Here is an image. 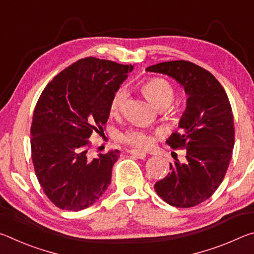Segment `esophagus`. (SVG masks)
<instances>
[{
	"label": "esophagus",
	"instance_id": "esophagus-1",
	"mask_svg": "<svg viewBox=\"0 0 254 254\" xmlns=\"http://www.w3.org/2000/svg\"><path fill=\"white\" fill-rule=\"evenodd\" d=\"M130 154H132V156L136 159H145V157H147V153L139 151V150H131Z\"/></svg>",
	"mask_w": 254,
	"mask_h": 254
}]
</instances>
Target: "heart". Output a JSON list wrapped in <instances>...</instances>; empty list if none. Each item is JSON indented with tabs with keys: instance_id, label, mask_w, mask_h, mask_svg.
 <instances>
[{
	"instance_id": "b5f03b06",
	"label": "heart",
	"mask_w": 254,
	"mask_h": 254,
	"mask_svg": "<svg viewBox=\"0 0 254 254\" xmlns=\"http://www.w3.org/2000/svg\"><path fill=\"white\" fill-rule=\"evenodd\" d=\"M142 91L153 105L159 110L169 107L175 98V91L168 81L162 78H151L145 81ZM128 98V91L126 86H121L114 92L111 98L110 111L112 114H119L124 110ZM123 143L130 144L137 149H147L152 143V136L149 132L141 128H131L123 132L119 136Z\"/></svg>"
}]
</instances>
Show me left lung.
Masks as SVG:
<instances>
[{
    "instance_id": "left-lung-1",
    "label": "left lung",
    "mask_w": 254,
    "mask_h": 254,
    "mask_svg": "<svg viewBox=\"0 0 254 254\" xmlns=\"http://www.w3.org/2000/svg\"><path fill=\"white\" fill-rule=\"evenodd\" d=\"M147 71L173 77L187 94L178 127L167 140L173 149H186V162L170 163L171 173L154 185L161 198L175 207L203 203L224 179L234 147V121L224 88L204 68L186 60L160 63Z\"/></svg>"
}]
</instances>
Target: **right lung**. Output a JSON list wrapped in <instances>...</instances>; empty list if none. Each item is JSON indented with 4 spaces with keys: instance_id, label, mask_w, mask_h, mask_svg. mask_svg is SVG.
Wrapping results in <instances>:
<instances>
[{
    "instance_id": "add662e5",
    "label": "right lung",
    "mask_w": 254,
    "mask_h": 254,
    "mask_svg": "<svg viewBox=\"0 0 254 254\" xmlns=\"http://www.w3.org/2000/svg\"><path fill=\"white\" fill-rule=\"evenodd\" d=\"M133 66L111 60L79 59L46 86L34 107L31 154L47 197L66 210L96 203L111 184L119 150L89 160L93 132L103 131L110 103Z\"/></svg>"
}]
</instances>
